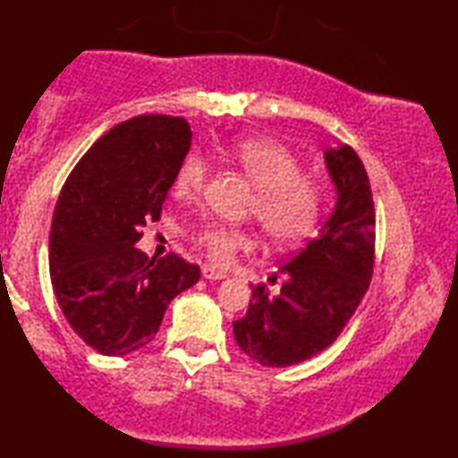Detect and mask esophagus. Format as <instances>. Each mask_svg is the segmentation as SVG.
<instances>
[{"label":"esophagus","mask_w":458,"mask_h":458,"mask_svg":"<svg viewBox=\"0 0 458 458\" xmlns=\"http://www.w3.org/2000/svg\"><path fill=\"white\" fill-rule=\"evenodd\" d=\"M202 275H204V279H225V277H227V273L218 271V268L210 267V265L202 267Z\"/></svg>","instance_id":"esophagus-1"}]
</instances>
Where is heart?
Returning a JSON list of instances; mask_svg holds the SVG:
<instances>
[{"mask_svg":"<svg viewBox=\"0 0 458 458\" xmlns=\"http://www.w3.org/2000/svg\"><path fill=\"white\" fill-rule=\"evenodd\" d=\"M229 158L252 181L256 193L250 212L267 237L279 246H296L318 227L325 210V187L304 177L302 162L281 143L268 140H240L229 148ZM208 177V162L198 149L181 158L174 173V196H199ZM193 242L216 265H229L237 252L254 248L252 231L227 223H208L193 233Z\"/></svg>","mask_w":458,"mask_h":458,"instance_id":"obj_1","label":"heart"}]
</instances>
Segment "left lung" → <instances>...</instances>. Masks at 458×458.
I'll list each match as a JSON object with an SVG mask.
<instances>
[{
    "label": "left lung",
    "instance_id": "8db88e82",
    "mask_svg": "<svg viewBox=\"0 0 458 458\" xmlns=\"http://www.w3.org/2000/svg\"><path fill=\"white\" fill-rule=\"evenodd\" d=\"M337 190L321 233L281 267L279 292L252 285L237 346L262 367H290L335 342L369 290L375 265V206L359 154L344 143L325 152Z\"/></svg>",
    "mask_w": 458,
    "mask_h": 458
}]
</instances>
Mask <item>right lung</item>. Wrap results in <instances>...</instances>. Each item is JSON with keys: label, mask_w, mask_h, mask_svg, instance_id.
Returning <instances> with one entry per match:
<instances>
[{"label": "right lung", "mask_w": 458, "mask_h": 458, "mask_svg": "<svg viewBox=\"0 0 458 458\" xmlns=\"http://www.w3.org/2000/svg\"><path fill=\"white\" fill-rule=\"evenodd\" d=\"M183 116L141 114L99 137L62 187L49 233V275L66 321L87 346L124 356L158 334L166 306L199 267L135 243L160 221L174 173L190 152Z\"/></svg>", "instance_id": "add662e5"}]
</instances>
